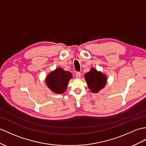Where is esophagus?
<instances>
[{"mask_svg":"<svg viewBox=\"0 0 146 146\" xmlns=\"http://www.w3.org/2000/svg\"><path fill=\"white\" fill-rule=\"evenodd\" d=\"M76 76L77 78H80L81 77V73L79 72H77L76 74Z\"/></svg>","mask_w":146,"mask_h":146,"instance_id":"34e87169","label":"esophagus"}]
</instances>
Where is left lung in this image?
I'll return each mask as SVG.
<instances>
[{"mask_svg":"<svg viewBox=\"0 0 146 146\" xmlns=\"http://www.w3.org/2000/svg\"><path fill=\"white\" fill-rule=\"evenodd\" d=\"M85 78L88 87L94 93H97L104 88L106 82V76L94 69L85 74Z\"/></svg>","mask_w":146,"mask_h":146,"instance_id":"left-lung-1","label":"left lung"}]
</instances>
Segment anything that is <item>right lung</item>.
<instances>
[{"mask_svg": "<svg viewBox=\"0 0 146 146\" xmlns=\"http://www.w3.org/2000/svg\"><path fill=\"white\" fill-rule=\"evenodd\" d=\"M72 77V74L62 68H57L47 76L46 83L50 89L56 94L64 92L69 80Z\"/></svg>", "mask_w": 146, "mask_h": 146, "instance_id": "obj_1", "label": "right lung"}]
</instances>
